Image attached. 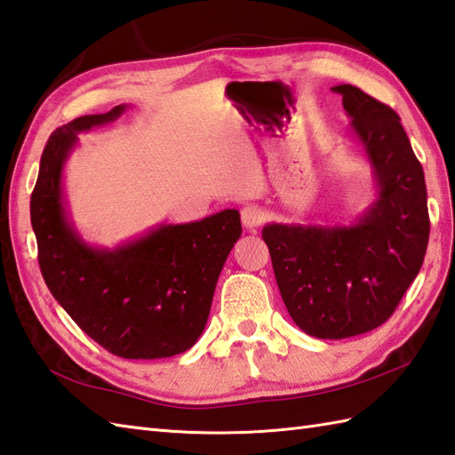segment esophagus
Masks as SVG:
<instances>
[{"label": "esophagus", "mask_w": 455, "mask_h": 455, "mask_svg": "<svg viewBox=\"0 0 455 455\" xmlns=\"http://www.w3.org/2000/svg\"><path fill=\"white\" fill-rule=\"evenodd\" d=\"M240 219H243V225L246 230H254L256 227H259L266 219V212L262 207L258 205H248L243 211H240Z\"/></svg>", "instance_id": "obj_1"}]
</instances>
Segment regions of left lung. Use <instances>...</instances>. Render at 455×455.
Returning <instances> with one entry per match:
<instances>
[{"label":"left lung","instance_id":"obj_1","mask_svg":"<svg viewBox=\"0 0 455 455\" xmlns=\"http://www.w3.org/2000/svg\"><path fill=\"white\" fill-rule=\"evenodd\" d=\"M350 127L371 168L375 199L347 225L267 222L275 282L303 332L340 340L381 326L419 275L430 220L424 172L399 115L340 84Z\"/></svg>","mask_w":455,"mask_h":455}]
</instances>
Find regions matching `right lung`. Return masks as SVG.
Returning a JSON list of instances; mask_svg holds the SVG:
<instances>
[{"instance_id":"obj_1","label":"right lung","mask_w":455,"mask_h":455,"mask_svg":"<svg viewBox=\"0 0 455 455\" xmlns=\"http://www.w3.org/2000/svg\"><path fill=\"white\" fill-rule=\"evenodd\" d=\"M129 105L85 115L48 139L31 196L38 266L64 311L105 350L160 360L189 350L205 331L217 279L243 235L236 209L158 225L115 248L85 243L68 211L64 168L78 134L113 123Z\"/></svg>"}]
</instances>
